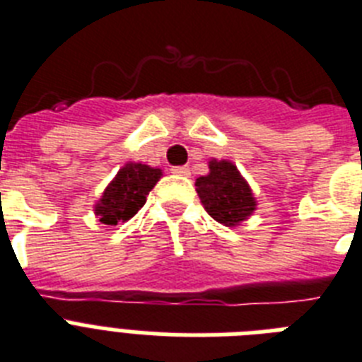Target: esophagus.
Masks as SVG:
<instances>
[{
    "label": "esophagus",
    "mask_w": 362,
    "mask_h": 362,
    "mask_svg": "<svg viewBox=\"0 0 362 362\" xmlns=\"http://www.w3.org/2000/svg\"><path fill=\"white\" fill-rule=\"evenodd\" d=\"M173 173L178 176H189L191 171L187 165H180V167H173Z\"/></svg>",
    "instance_id": "34e87169"
}]
</instances>
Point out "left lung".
I'll use <instances>...</instances> for the list:
<instances>
[{
	"label": "left lung",
	"instance_id": "1",
	"mask_svg": "<svg viewBox=\"0 0 362 362\" xmlns=\"http://www.w3.org/2000/svg\"><path fill=\"white\" fill-rule=\"evenodd\" d=\"M208 175L195 180L204 210L225 227H238L257 210V199L249 182L230 160L208 161Z\"/></svg>",
	"mask_w": 362,
	"mask_h": 362
}]
</instances>
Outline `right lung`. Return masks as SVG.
<instances>
[{"mask_svg": "<svg viewBox=\"0 0 362 362\" xmlns=\"http://www.w3.org/2000/svg\"><path fill=\"white\" fill-rule=\"evenodd\" d=\"M161 169L128 161L120 167L95 204V216L104 225L124 223L145 206L146 195L158 184Z\"/></svg>", "mask_w": 362, "mask_h": 362, "instance_id": "add662e5", "label": "right lung"}]
</instances>
